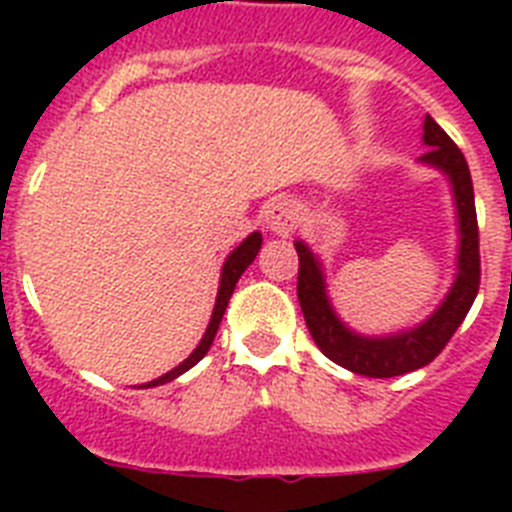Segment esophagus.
Instances as JSON below:
<instances>
[{"mask_svg": "<svg viewBox=\"0 0 512 512\" xmlns=\"http://www.w3.org/2000/svg\"><path fill=\"white\" fill-rule=\"evenodd\" d=\"M266 225L274 235H289L297 228V220H300V207L292 200H277L266 207Z\"/></svg>", "mask_w": 512, "mask_h": 512, "instance_id": "1", "label": "esophagus"}]
</instances>
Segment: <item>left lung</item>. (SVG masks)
I'll return each mask as SVG.
<instances>
[{"instance_id": "left-lung-1", "label": "left lung", "mask_w": 512, "mask_h": 512, "mask_svg": "<svg viewBox=\"0 0 512 512\" xmlns=\"http://www.w3.org/2000/svg\"><path fill=\"white\" fill-rule=\"evenodd\" d=\"M423 143L428 151L420 156V161L449 176L451 189H454L456 217H459L456 279L446 300L438 305L431 318L410 330H400L395 336L374 338L354 333L341 323L330 305L318 256L302 241L295 243L297 256H300L297 297H300L302 315H305L312 341L318 343V348L330 361H336L348 372L364 374V377H400V374L415 372L420 366L431 364L451 341L461 320L467 318L469 307L479 292V228L467 158L431 115H425Z\"/></svg>"}]
</instances>
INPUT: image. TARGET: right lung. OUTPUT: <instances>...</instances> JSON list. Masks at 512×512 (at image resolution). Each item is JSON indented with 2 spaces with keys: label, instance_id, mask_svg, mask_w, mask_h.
<instances>
[{
  "label": "right lung",
  "instance_id": "right-lung-1",
  "mask_svg": "<svg viewBox=\"0 0 512 512\" xmlns=\"http://www.w3.org/2000/svg\"><path fill=\"white\" fill-rule=\"evenodd\" d=\"M261 248V233L256 230V233H251L246 238V241L241 243V246L235 248L233 253H230L228 259H225L223 264V271H220V289H217V300H215V310H212V318H210V325H207L205 330V336H202L200 346L194 348L192 354H189V359H184L182 364L176 366V369H171V372H166L164 377H158L153 379V382H146V384H140V387H158V384H166L171 382V379H176L179 374L189 372L197 361L202 359V356L210 351L212 341H215V333L217 328H220V320H223L225 315V307H228V300L230 295H233V289L235 284H238V279H241L243 271L248 269V266L253 264V259H256V253H259Z\"/></svg>",
  "mask_w": 512,
  "mask_h": 512
}]
</instances>
